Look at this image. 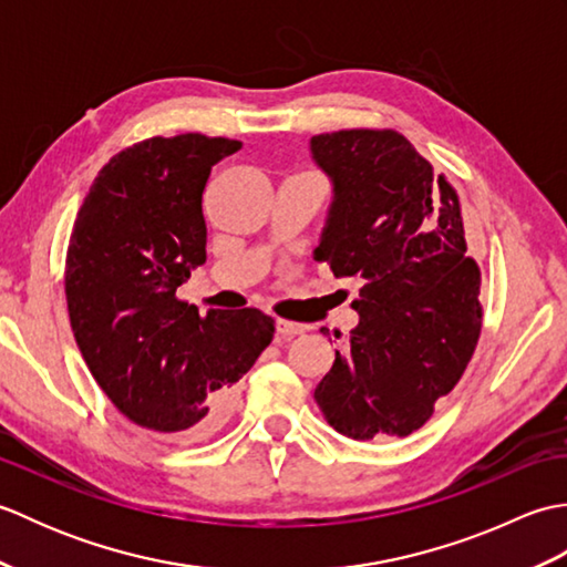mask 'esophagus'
<instances>
[{"label": "esophagus", "instance_id": "1", "mask_svg": "<svg viewBox=\"0 0 567 567\" xmlns=\"http://www.w3.org/2000/svg\"><path fill=\"white\" fill-rule=\"evenodd\" d=\"M275 329H277V333L282 336V339H292V336L305 333L302 323L290 321V319H277V321H275Z\"/></svg>", "mask_w": 567, "mask_h": 567}]
</instances>
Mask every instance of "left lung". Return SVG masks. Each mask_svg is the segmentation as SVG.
Here are the masks:
<instances>
[{"mask_svg":"<svg viewBox=\"0 0 567 567\" xmlns=\"http://www.w3.org/2000/svg\"><path fill=\"white\" fill-rule=\"evenodd\" d=\"M311 155L333 183L315 258L360 282V321L315 400L348 439L409 436L463 378L483 331L461 199L394 128L319 134Z\"/></svg>","mask_w":567,"mask_h":567,"instance_id":"8db88e82","label":"left lung"}]
</instances>
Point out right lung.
Wrapping results in <instances>:
<instances>
[{
	"mask_svg": "<svg viewBox=\"0 0 567 567\" xmlns=\"http://www.w3.org/2000/svg\"><path fill=\"white\" fill-rule=\"evenodd\" d=\"M240 141L153 136L94 177L70 234L65 299L92 378L126 419L167 443L224 426L236 382L270 346L272 317L209 309L175 292L207 260L202 195Z\"/></svg>",
	"mask_w": 567,
	"mask_h": 567,
	"instance_id": "1",
	"label": "right lung"
}]
</instances>
